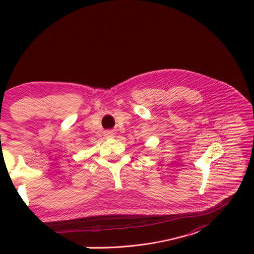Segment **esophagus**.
Returning <instances> with one entry per match:
<instances>
[{"label": "esophagus", "instance_id": "34e87169", "mask_svg": "<svg viewBox=\"0 0 254 254\" xmlns=\"http://www.w3.org/2000/svg\"><path fill=\"white\" fill-rule=\"evenodd\" d=\"M106 135H107L108 137H114V133L111 132V130H109V132H107Z\"/></svg>", "mask_w": 254, "mask_h": 254}]
</instances>
